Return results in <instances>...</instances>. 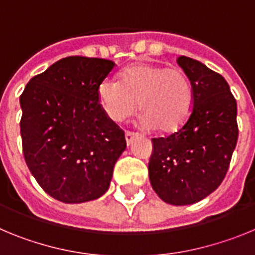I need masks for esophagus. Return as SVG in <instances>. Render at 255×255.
<instances>
[{
    "instance_id": "obj_1",
    "label": "esophagus",
    "mask_w": 255,
    "mask_h": 255,
    "mask_svg": "<svg viewBox=\"0 0 255 255\" xmlns=\"http://www.w3.org/2000/svg\"><path fill=\"white\" fill-rule=\"evenodd\" d=\"M136 138V134L132 131H125V139H126V144H128V147H129L130 144L134 141V139Z\"/></svg>"
}]
</instances>
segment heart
I'll use <instances>...</instances> for the list:
<instances>
[{
    "instance_id": "obj_1",
    "label": "heart",
    "mask_w": 255,
    "mask_h": 255,
    "mask_svg": "<svg viewBox=\"0 0 255 255\" xmlns=\"http://www.w3.org/2000/svg\"><path fill=\"white\" fill-rule=\"evenodd\" d=\"M98 96L103 110L114 121H124L140 107L141 124L161 132H175L190 117L194 91L179 67L138 64L128 67L121 80L107 78L100 84Z\"/></svg>"
}]
</instances>
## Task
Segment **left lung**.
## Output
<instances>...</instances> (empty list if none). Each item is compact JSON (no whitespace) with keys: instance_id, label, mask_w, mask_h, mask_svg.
<instances>
[{"instance_id":"obj_1","label":"left lung","mask_w":255,"mask_h":255,"mask_svg":"<svg viewBox=\"0 0 255 255\" xmlns=\"http://www.w3.org/2000/svg\"><path fill=\"white\" fill-rule=\"evenodd\" d=\"M177 64L193 85V111L176 132L152 139L148 171L163 202L186 206L224 181L239 136L238 106L224 76L186 56L177 57Z\"/></svg>"}]
</instances>
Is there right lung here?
Masks as SVG:
<instances>
[{"mask_svg":"<svg viewBox=\"0 0 255 255\" xmlns=\"http://www.w3.org/2000/svg\"><path fill=\"white\" fill-rule=\"evenodd\" d=\"M115 62L70 56L31 78L20 96L22 153L40 188L84 203L110 188L125 134L107 116L98 88Z\"/></svg>","mask_w":255,"mask_h":255,"instance_id":"add662e5","label":"right lung"}]
</instances>
